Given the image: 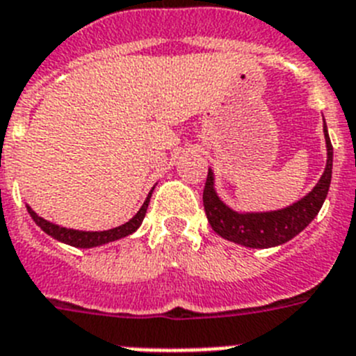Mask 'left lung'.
Segmentation results:
<instances>
[{"label": "left lung", "mask_w": 356, "mask_h": 356, "mask_svg": "<svg viewBox=\"0 0 356 356\" xmlns=\"http://www.w3.org/2000/svg\"><path fill=\"white\" fill-rule=\"evenodd\" d=\"M324 140H326L327 159L319 182L301 200L290 204L283 209H276V211L240 213L231 209L224 200H220V197L216 195L215 175H213V170L209 168L206 186H204L202 202L213 231L229 242L251 247V249H268V247L281 245L301 233L323 208L327 190H330V182H332L333 147L330 136H327L326 123H324Z\"/></svg>", "instance_id": "obj_1"}]
</instances>
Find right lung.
Instances as JSON below:
<instances>
[{
    "label": "right lung",
    "mask_w": 356,
    "mask_h": 356,
    "mask_svg": "<svg viewBox=\"0 0 356 356\" xmlns=\"http://www.w3.org/2000/svg\"><path fill=\"white\" fill-rule=\"evenodd\" d=\"M152 191L154 188L150 190L148 197L145 199L143 206L140 208V211L136 213L132 216L131 220L125 222V224L118 225V227H113V229H107V231H79V229H67V227H60V225L54 224V222H48L44 220L42 216L37 215L30 206H26L29 209L30 216L33 218L39 227L44 231L46 234H49L51 238L58 240V242L67 243L71 247H80V249H91V247H98V245H105V243L114 242V240H120V238H125L129 234L134 233L138 227L141 225L145 218V213H147L148 208V202H150V197H152Z\"/></svg>",
    "instance_id": "obj_1"
}]
</instances>
